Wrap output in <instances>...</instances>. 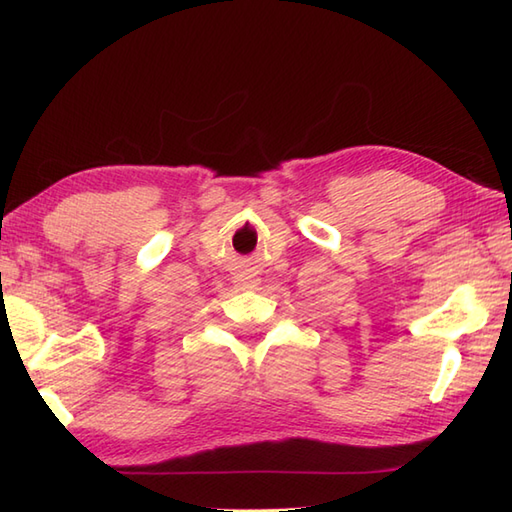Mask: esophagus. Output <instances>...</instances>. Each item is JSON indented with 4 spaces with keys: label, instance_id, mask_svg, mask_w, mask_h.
<instances>
[{
    "label": "esophagus",
    "instance_id": "1",
    "mask_svg": "<svg viewBox=\"0 0 512 512\" xmlns=\"http://www.w3.org/2000/svg\"><path fill=\"white\" fill-rule=\"evenodd\" d=\"M235 284H237L239 288H244V290H253V288L257 286V279H255L253 275L242 273V275L235 277Z\"/></svg>",
    "mask_w": 512,
    "mask_h": 512
}]
</instances>
